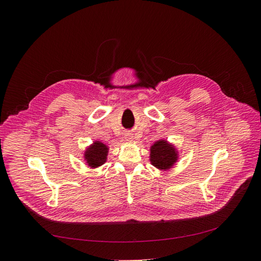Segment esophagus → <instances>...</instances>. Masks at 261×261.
<instances>
[{
    "label": "esophagus",
    "mask_w": 261,
    "mask_h": 261,
    "mask_svg": "<svg viewBox=\"0 0 261 261\" xmlns=\"http://www.w3.org/2000/svg\"><path fill=\"white\" fill-rule=\"evenodd\" d=\"M125 139L127 140V141H132V140H133V135H132V134H130V133L126 134V135H125Z\"/></svg>",
    "instance_id": "1"
}]
</instances>
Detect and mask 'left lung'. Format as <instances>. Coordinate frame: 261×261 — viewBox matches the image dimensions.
Masks as SVG:
<instances>
[{"instance_id": "1", "label": "left lung", "mask_w": 261, "mask_h": 261, "mask_svg": "<svg viewBox=\"0 0 261 261\" xmlns=\"http://www.w3.org/2000/svg\"><path fill=\"white\" fill-rule=\"evenodd\" d=\"M149 151L150 163L159 171L171 170L179 159V152L175 145L163 138L151 145Z\"/></svg>"}]
</instances>
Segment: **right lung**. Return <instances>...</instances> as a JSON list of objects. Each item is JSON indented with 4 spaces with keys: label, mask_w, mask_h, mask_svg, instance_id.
I'll list each match as a JSON object with an SVG mask.
<instances>
[{
    "label": "right lung",
    "mask_w": 261,
    "mask_h": 261,
    "mask_svg": "<svg viewBox=\"0 0 261 261\" xmlns=\"http://www.w3.org/2000/svg\"><path fill=\"white\" fill-rule=\"evenodd\" d=\"M109 146L100 140H94L85 149L84 160L90 169H98L108 160Z\"/></svg>",
    "instance_id": "right-lung-1"
}]
</instances>
